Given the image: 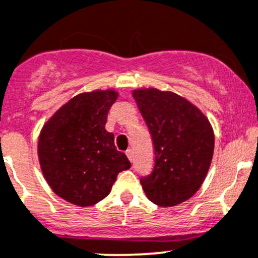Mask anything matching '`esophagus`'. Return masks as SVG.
<instances>
[{
	"mask_svg": "<svg viewBox=\"0 0 258 258\" xmlns=\"http://www.w3.org/2000/svg\"><path fill=\"white\" fill-rule=\"evenodd\" d=\"M126 156H127V158L130 159V161H134V152H132V150H127L126 151Z\"/></svg>",
	"mask_w": 258,
	"mask_h": 258,
	"instance_id": "34e87169",
	"label": "esophagus"
}]
</instances>
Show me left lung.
<instances>
[{"mask_svg": "<svg viewBox=\"0 0 258 258\" xmlns=\"http://www.w3.org/2000/svg\"><path fill=\"white\" fill-rule=\"evenodd\" d=\"M154 146V167L141 177L148 199L174 207L197 193L214 153V132L204 113L184 97L157 89L134 91Z\"/></svg>", "mask_w": 258, "mask_h": 258, "instance_id": "obj_1", "label": "left lung"}]
</instances>
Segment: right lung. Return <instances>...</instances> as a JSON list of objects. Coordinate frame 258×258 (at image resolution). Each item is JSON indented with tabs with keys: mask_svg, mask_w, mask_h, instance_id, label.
<instances>
[{
	"mask_svg": "<svg viewBox=\"0 0 258 258\" xmlns=\"http://www.w3.org/2000/svg\"><path fill=\"white\" fill-rule=\"evenodd\" d=\"M113 90L79 94L43 126L38 157L53 191L79 207L106 198L117 174L131 167L105 130L107 113L117 99Z\"/></svg>",
	"mask_w": 258,
	"mask_h": 258,
	"instance_id": "obj_1",
	"label": "right lung"
}]
</instances>
